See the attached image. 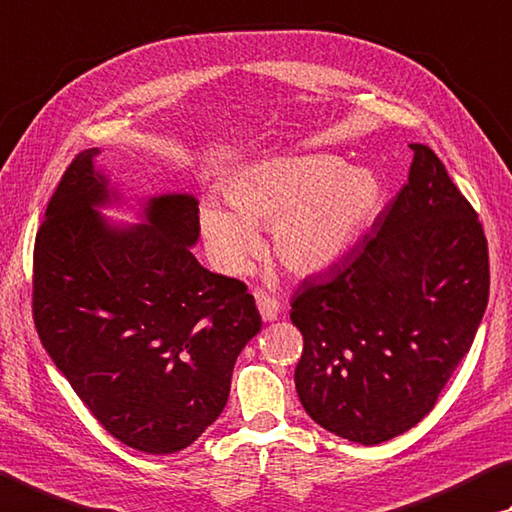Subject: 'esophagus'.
Returning <instances> with one entry per match:
<instances>
[{"instance_id": "1", "label": "esophagus", "mask_w": 512, "mask_h": 512, "mask_svg": "<svg viewBox=\"0 0 512 512\" xmlns=\"http://www.w3.org/2000/svg\"><path fill=\"white\" fill-rule=\"evenodd\" d=\"M255 302H257L259 313H262L264 322L277 320V315H280V302H277L273 295H268L264 291H255Z\"/></svg>"}]
</instances>
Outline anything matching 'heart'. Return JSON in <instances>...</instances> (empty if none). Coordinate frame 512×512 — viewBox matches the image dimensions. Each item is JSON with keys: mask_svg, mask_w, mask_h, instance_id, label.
Returning <instances> with one entry per match:
<instances>
[{"mask_svg": "<svg viewBox=\"0 0 512 512\" xmlns=\"http://www.w3.org/2000/svg\"><path fill=\"white\" fill-rule=\"evenodd\" d=\"M230 210L201 208V232L215 264L241 273L257 253V226H273V253L288 271L320 273L347 253L383 206L369 170H347L338 156L311 154L250 167L226 190Z\"/></svg>", "mask_w": 512, "mask_h": 512, "instance_id": "heart-1", "label": "heart"}]
</instances>
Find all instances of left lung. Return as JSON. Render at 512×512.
Returning a JSON list of instances; mask_svg holds the SVG:
<instances>
[{
  "label": "left lung",
  "mask_w": 512,
  "mask_h": 512,
  "mask_svg": "<svg viewBox=\"0 0 512 512\" xmlns=\"http://www.w3.org/2000/svg\"><path fill=\"white\" fill-rule=\"evenodd\" d=\"M358 248L291 302L302 407L324 430L378 445L421 423L470 351L488 304V241L430 147Z\"/></svg>",
  "instance_id": "1"
}]
</instances>
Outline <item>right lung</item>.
I'll return each mask as SVG.
<instances>
[{
	"mask_svg": "<svg viewBox=\"0 0 512 512\" xmlns=\"http://www.w3.org/2000/svg\"><path fill=\"white\" fill-rule=\"evenodd\" d=\"M80 152L46 206L33 250V322L55 367L105 430L138 452L188 448L224 412L235 360L262 329L255 297L190 246L199 201L163 194L147 224L116 228Z\"/></svg>",
	"mask_w": 512,
	"mask_h": 512,
	"instance_id": "add662e5",
	"label": "right lung"
}]
</instances>
